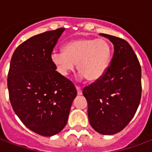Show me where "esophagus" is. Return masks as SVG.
I'll return each mask as SVG.
<instances>
[{
	"mask_svg": "<svg viewBox=\"0 0 152 152\" xmlns=\"http://www.w3.org/2000/svg\"><path fill=\"white\" fill-rule=\"evenodd\" d=\"M76 90H77V94H78V95H81V94H82V90L80 89V87L76 86Z\"/></svg>",
	"mask_w": 152,
	"mask_h": 152,
	"instance_id": "34e87169",
	"label": "esophagus"
}]
</instances>
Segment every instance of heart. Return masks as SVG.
<instances>
[{"label":"heart","instance_id":"b5f03b06","mask_svg":"<svg viewBox=\"0 0 152 152\" xmlns=\"http://www.w3.org/2000/svg\"><path fill=\"white\" fill-rule=\"evenodd\" d=\"M112 56V47L104 39L81 38L71 40L63 45V52H53L50 59L57 71L67 76L77 68L80 77L96 81L108 68Z\"/></svg>","mask_w":152,"mask_h":152}]
</instances>
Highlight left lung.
I'll use <instances>...</instances> for the list:
<instances>
[{"instance_id": "left-lung-1", "label": "left lung", "mask_w": 152, "mask_h": 152, "mask_svg": "<svg viewBox=\"0 0 152 152\" xmlns=\"http://www.w3.org/2000/svg\"><path fill=\"white\" fill-rule=\"evenodd\" d=\"M114 45V54L105 74L83 89L90 125L98 133L112 135L133 119L142 95V71L137 55L126 40L101 33Z\"/></svg>"}]
</instances>
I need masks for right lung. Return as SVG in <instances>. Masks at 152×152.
<instances>
[{
    "instance_id": "add662e5",
    "label": "right lung",
    "mask_w": 152,
    "mask_h": 152,
    "mask_svg": "<svg viewBox=\"0 0 152 152\" xmlns=\"http://www.w3.org/2000/svg\"><path fill=\"white\" fill-rule=\"evenodd\" d=\"M65 29L36 35L19 45L10 61L7 78L10 101L15 114L30 130L53 136L65 127L77 92L50 59Z\"/></svg>"
}]
</instances>
